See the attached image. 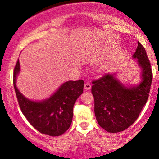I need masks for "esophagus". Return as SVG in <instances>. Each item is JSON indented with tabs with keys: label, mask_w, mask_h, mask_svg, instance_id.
I'll use <instances>...</instances> for the list:
<instances>
[{
	"label": "esophagus",
	"mask_w": 159,
	"mask_h": 159,
	"mask_svg": "<svg viewBox=\"0 0 159 159\" xmlns=\"http://www.w3.org/2000/svg\"><path fill=\"white\" fill-rule=\"evenodd\" d=\"M84 89L85 91H89V90L91 89V85L90 84H89V83H86V84H84Z\"/></svg>",
	"instance_id": "1"
}]
</instances>
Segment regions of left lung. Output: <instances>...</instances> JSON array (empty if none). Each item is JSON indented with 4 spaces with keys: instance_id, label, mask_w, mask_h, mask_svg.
Wrapping results in <instances>:
<instances>
[{
    "instance_id": "left-lung-1",
    "label": "left lung",
    "mask_w": 159,
    "mask_h": 159,
    "mask_svg": "<svg viewBox=\"0 0 159 159\" xmlns=\"http://www.w3.org/2000/svg\"><path fill=\"white\" fill-rule=\"evenodd\" d=\"M132 58L137 59L142 70L138 85H125L115 74L109 73L92 82L96 119L99 125L108 132L127 129L136 121L148 100L152 72L145 48L139 42Z\"/></svg>"
}]
</instances>
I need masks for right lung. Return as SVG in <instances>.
Segmentation results:
<instances>
[{
    "instance_id": "right-lung-1",
    "label": "right lung",
    "mask_w": 159,
    "mask_h": 159,
    "mask_svg": "<svg viewBox=\"0 0 159 159\" xmlns=\"http://www.w3.org/2000/svg\"><path fill=\"white\" fill-rule=\"evenodd\" d=\"M20 73L17 60L14 70V87L23 115L29 123L42 134L59 136L69 129L73 118V107L82 94L84 81H68L63 83L57 91L42 101H32L19 91L16 84Z\"/></svg>"
}]
</instances>
